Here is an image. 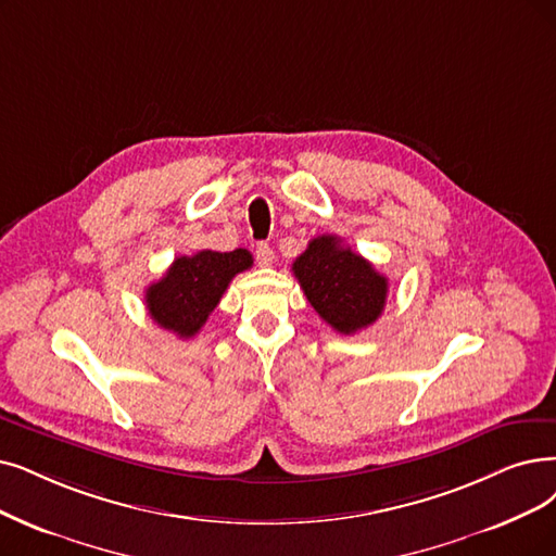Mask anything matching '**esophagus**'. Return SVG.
I'll use <instances>...</instances> for the list:
<instances>
[{
    "label": "esophagus",
    "instance_id": "obj_1",
    "mask_svg": "<svg viewBox=\"0 0 556 556\" xmlns=\"http://www.w3.org/2000/svg\"><path fill=\"white\" fill-rule=\"evenodd\" d=\"M255 257H257L260 266H269L274 262V249L269 247V243H257Z\"/></svg>",
    "mask_w": 556,
    "mask_h": 556
}]
</instances>
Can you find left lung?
<instances>
[{
    "mask_svg": "<svg viewBox=\"0 0 556 556\" xmlns=\"http://www.w3.org/2000/svg\"><path fill=\"white\" fill-rule=\"evenodd\" d=\"M292 271L317 315L342 336L371 326L383 313L388 278L336 235L309 241L305 253L294 260Z\"/></svg>",
    "mask_w": 556,
    "mask_h": 556,
    "instance_id": "left-lung-1",
    "label": "left lung"
}]
</instances>
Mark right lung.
Masks as SVG:
<instances>
[{"label":"right lung","mask_w":556,"mask_h":556,"mask_svg":"<svg viewBox=\"0 0 556 556\" xmlns=\"http://www.w3.org/2000/svg\"><path fill=\"white\" fill-rule=\"evenodd\" d=\"M253 266L247 249L230 253L198 251L195 255L175 257L162 280L146 290V305L157 326L177 338H193L228 290L230 280Z\"/></svg>","instance_id":"right-lung-1"}]
</instances>
